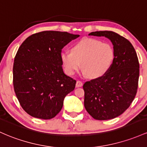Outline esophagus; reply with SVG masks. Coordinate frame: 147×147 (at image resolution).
<instances>
[{
  "instance_id": "esophagus-1",
  "label": "esophagus",
  "mask_w": 147,
  "mask_h": 147,
  "mask_svg": "<svg viewBox=\"0 0 147 147\" xmlns=\"http://www.w3.org/2000/svg\"><path fill=\"white\" fill-rule=\"evenodd\" d=\"M82 86H83V82L80 81V80H77L76 83V87H81Z\"/></svg>"
}]
</instances>
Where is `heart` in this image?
<instances>
[{
  "label": "heart",
  "mask_w": 147,
  "mask_h": 147,
  "mask_svg": "<svg viewBox=\"0 0 147 147\" xmlns=\"http://www.w3.org/2000/svg\"><path fill=\"white\" fill-rule=\"evenodd\" d=\"M114 59L112 45L100 40L86 38L72 46L71 52L63 51L61 59L65 72L72 75L81 67L84 75L91 78L103 76L109 70Z\"/></svg>",
  "instance_id": "obj_1"
}]
</instances>
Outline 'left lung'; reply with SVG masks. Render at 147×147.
<instances>
[{"label":"left lung","mask_w":147,"mask_h":147,"mask_svg":"<svg viewBox=\"0 0 147 147\" xmlns=\"http://www.w3.org/2000/svg\"><path fill=\"white\" fill-rule=\"evenodd\" d=\"M89 35L110 40L114 59L107 73L83 85L85 109L96 120L116 118L130 107L138 91L140 64L137 53L126 38L113 31L92 32Z\"/></svg>","instance_id":"1"}]
</instances>
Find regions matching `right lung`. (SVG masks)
I'll return each instance as SVG.
<instances>
[{
    "label": "right lung",
    "mask_w": 147,
    "mask_h": 147,
    "mask_svg": "<svg viewBox=\"0 0 147 147\" xmlns=\"http://www.w3.org/2000/svg\"><path fill=\"white\" fill-rule=\"evenodd\" d=\"M79 36L45 30L31 35L19 47L13 65L14 90L20 105L31 117H55L66 95L75 89L76 80L64 73L61 54Z\"/></svg>",
    "instance_id": "obj_1"
}]
</instances>
